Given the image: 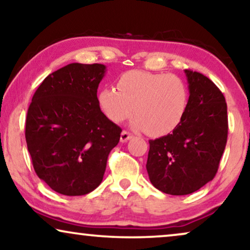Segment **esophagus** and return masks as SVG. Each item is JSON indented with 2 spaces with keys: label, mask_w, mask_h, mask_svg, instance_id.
Wrapping results in <instances>:
<instances>
[{
  "label": "esophagus",
  "mask_w": 250,
  "mask_h": 250,
  "mask_svg": "<svg viewBox=\"0 0 250 250\" xmlns=\"http://www.w3.org/2000/svg\"><path fill=\"white\" fill-rule=\"evenodd\" d=\"M132 138V134L131 133H128L127 131H123L122 134H121V142H127L129 139Z\"/></svg>",
  "instance_id": "obj_1"
}]
</instances>
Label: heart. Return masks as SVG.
<instances>
[{"mask_svg": "<svg viewBox=\"0 0 250 250\" xmlns=\"http://www.w3.org/2000/svg\"><path fill=\"white\" fill-rule=\"evenodd\" d=\"M117 89L105 87L98 95L102 111L114 123L133 112L136 128L162 136L176 128L186 115L189 90L176 75L131 70L119 77Z\"/></svg>", "mask_w": 250, "mask_h": 250, "instance_id": "1", "label": "heart"}]
</instances>
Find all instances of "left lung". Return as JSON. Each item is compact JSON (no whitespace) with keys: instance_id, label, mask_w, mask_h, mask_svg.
<instances>
[{"instance_id":"8db88e82","label":"left lung","mask_w":250,"mask_h":250,"mask_svg":"<svg viewBox=\"0 0 250 250\" xmlns=\"http://www.w3.org/2000/svg\"><path fill=\"white\" fill-rule=\"evenodd\" d=\"M189 87L186 115L170 134L150 140L146 172L164 193L184 196L214 179L228 139L224 95L209 78L184 70Z\"/></svg>"}]
</instances>
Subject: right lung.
I'll return each instance as SVG.
<instances>
[{"instance_id": "right-lung-1", "label": "right lung", "mask_w": 250, "mask_h": 250, "mask_svg": "<svg viewBox=\"0 0 250 250\" xmlns=\"http://www.w3.org/2000/svg\"><path fill=\"white\" fill-rule=\"evenodd\" d=\"M107 67L69 63L50 74L33 95L26 142L37 176L64 196L100 186L122 128L101 111L98 87Z\"/></svg>"}]
</instances>
